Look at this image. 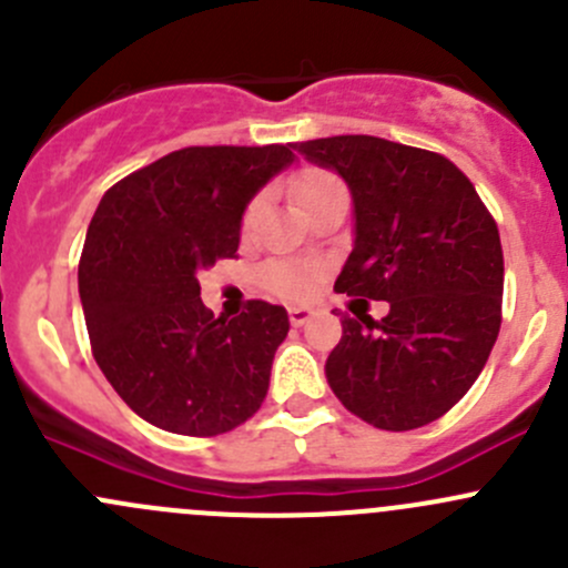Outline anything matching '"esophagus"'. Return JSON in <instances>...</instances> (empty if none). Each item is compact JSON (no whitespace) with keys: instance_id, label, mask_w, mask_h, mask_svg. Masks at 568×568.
I'll list each match as a JSON object with an SVG mask.
<instances>
[{"instance_id":"obj_1","label":"esophagus","mask_w":568,"mask_h":568,"mask_svg":"<svg viewBox=\"0 0 568 568\" xmlns=\"http://www.w3.org/2000/svg\"><path fill=\"white\" fill-rule=\"evenodd\" d=\"M312 308H306V306H292L290 308V323L295 325V328H301V325H306L308 320H312Z\"/></svg>"}]
</instances>
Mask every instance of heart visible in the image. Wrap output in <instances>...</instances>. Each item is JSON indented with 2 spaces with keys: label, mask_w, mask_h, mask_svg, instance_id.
<instances>
[{
  "label": "heart",
  "mask_w": 568,
  "mask_h": 568,
  "mask_svg": "<svg viewBox=\"0 0 568 568\" xmlns=\"http://www.w3.org/2000/svg\"><path fill=\"white\" fill-rule=\"evenodd\" d=\"M342 190H345L342 182L331 176V173L303 171L295 179V184H292V199H295L297 210H301V206L312 204V201L323 199V195L342 193ZM320 276H323V267L308 260H276L267 262L265 271H262V282H265L267 290L282 297H290V301H303V297L312 295Z\"/></svg>",
  "instance_id": "b5f03b06"
}]
</instances>
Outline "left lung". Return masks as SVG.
<instances>
[{"label":"left lung","mask_w":568,"mask_h":568,"mask_svg":"<svg viewBox=\"0 0 568 568\" xmlns=\"http://www.w3.org/2000/svg\"><path fill=\"white\" fill-rule=\"evenodd\" d=\"M345 179L353 251L334 290L389 303L342 320L325 378L342 406L381 430H414L469 392L499 334L503 245L494 217L447 156L373 134L297 143Z\"/></svg>","instance_id":"8db88e82"}]
</instances>
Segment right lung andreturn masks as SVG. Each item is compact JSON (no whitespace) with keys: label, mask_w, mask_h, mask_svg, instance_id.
I'll use <instances>...</instances> for the list:
<instances>
[{"label":"right lung","mask_w":568,"mask_h":568,"mask_svg":"<svg viewBox=\"0 0 568 568\" xmlns=\"http://www.w3.org/2000/svg\"><path fill=\"white\" fill-rule=\"evenodd\" d=\"M290 145H190L112 184L80 260L95 364L145 423L217 436L254 417L290 317L251 301L223 320L199 273L240 248L251 199L290 168Z\"/></svg>","instance_id":"obj_1"}]
</instances>
